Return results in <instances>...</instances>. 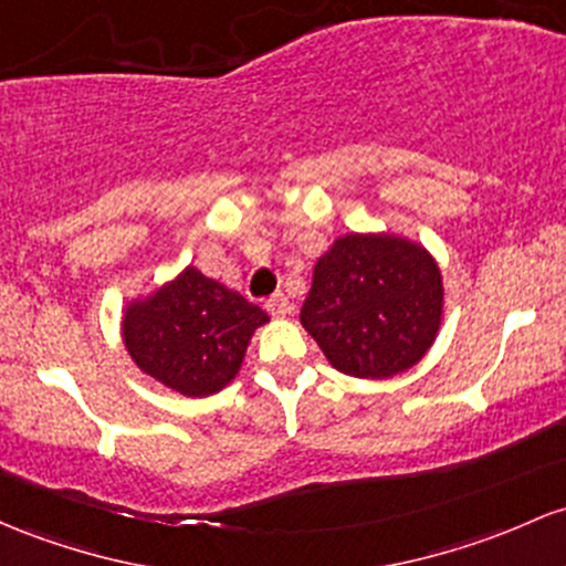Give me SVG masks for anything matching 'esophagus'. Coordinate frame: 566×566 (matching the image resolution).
Listing matches in <instances>:
<instances>
[{
	"label": "esophagus",
	"instance_id": "esophagus-1",
	"mask_svg": "<svg viewBox=\"0 0 566 566\" xmlns=\"http://www.w3.org/2000/svg\"><path fill=\"white\" fill-rule=\"evenodd\" d=\"M265 308H269L271 316L282 319V316L290 314V301L282 293H276V295H271L269 301H265Z\"/></svg>",
	"mask_w": 566,
	"mask_h": 566
}]
</instances>
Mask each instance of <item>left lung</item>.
Listing matches in <instances>:
<instances>
[{
    "instance_id": "obj_1",
    "label": "left lung",
    "mask_w": 566,
    "mask_h": 566,
    "mask_svg": "<svg viewBox=\"0 0 566 566\" xmlns=\"http://www.w3.org/2000/svg\"><path fill=\"white\" fill-rule=\"evenodd\" d=\"M443 319V276L406 235L346 233L316 260L301 325L340 374L389 378L413 368Z\"/></svg>"
}]
</instances>
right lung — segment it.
<instances>
[{
    "label": "right lung",
    "mask_w": 566,
    "mask_h": 566,
    "mask_svg": "<svg viewBox=\"0 0 566 566\" xmlns=\"http://www.w3.org/2000/svg\"><path fill=\"white\" fill-rule=\"evenodd\" d=\"M265 322L263 308L188 265L153 295L128 303L123 344L142 374L185 397H207L233 381Z\"/></svg>",
    "instance_id": "right-lung-1"
}]
</instances>
